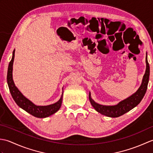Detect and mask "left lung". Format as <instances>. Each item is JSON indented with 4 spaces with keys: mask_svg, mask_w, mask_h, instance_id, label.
Wrapping results in <instances>:
<instances>
[{
    "mask_svg": "<svg viewBox=\"0 0 153 153\" xmlns=\"http://www.w3.org/2000/svg\"><path fill=\"white\" fill-rule=\"evenodd\" d=\"M149 76H150V67L147 60V54L146 56V70L145 73L143 77L142 82L139 88L137 91L134 93L130 97L122 100L116 105L108 106L102 105L96 102L91 96V93L89 92V99L91 105L97 112L101 114L110 117V118H117L125 113L129 112V110L133 109L136 106H137L141 100L145 96V94L147 91V85L149 83Z\"/></svg>",
    "mask_w": 153,
    "mask_h": 153,
    "instance_id": "obj_1",
    "label": "left lung"
}]
</instances>
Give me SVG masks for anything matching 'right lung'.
I'll use <instances>...</instances> for the list:
<instances>
[{
  "instance_id": "right-lung-1",
  "label": "right lung",
  "mask_w": 153,
  "mask_h": 153,
  "mask_svg": "<svg viewBox=\"0 0 153 153\" xmlns=\"http://www.w3.org/2000/svg\"><path fill=\"white\" fill-rule=\"evenodd\" d=\"M15 55V49L12 53V60L10 62L8 68V73H7V83L10 89V92L11 93L13 99L14 100L18 106L20 107L21 108L24 110L29 114L37 118H47L51 116L53 114L56 113L58 110L60 109L62 102V97H63V91L62 94L59 100L56 102L50 105L47 106H37L32 102L31 100L27 99L26 97L24 96V95L19 91L17 87L15 85L14 80L12 77V70H13V63H14ZM63 89V88H62Z\"/></svg>"
}]
</instances>
